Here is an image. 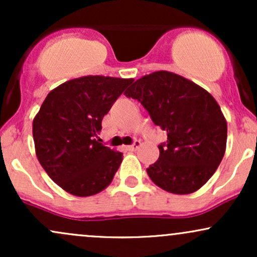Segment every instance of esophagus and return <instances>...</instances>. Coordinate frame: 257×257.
<instances>
[{"instance_id":"esophagus-1","label":"esophagus","mask_w":257,"mask_h":257,"mask_svg":"<svg viewBox=\"0 0 257 257\" xmlns=\"http://www.w3.org/2000/svg\"><path fill=\"white\" fill-rule=\"evenodd\" d=\"M141 146V141L140 140H135L134 141V144H133V145H131V146H126L125 149L126 150H129V151H135V150H138L139 147Z\"/></svg>"}]
</instances>
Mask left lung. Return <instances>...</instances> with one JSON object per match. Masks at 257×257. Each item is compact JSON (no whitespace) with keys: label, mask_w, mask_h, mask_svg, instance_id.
Returning a JSON list of instances; mask_svg holds the SVG:
<instances>
[{"label":"left lung","mask_w":257,"mask_h":257,"mask_svg":"<svg viewBox=\"0 0 257 257\" xmlns=\"http://www.w3.org/2000/svg\"><path fill=\"white\" fill-rule=\"evenodd\" d=\"M167 132L159 158L146 169L150 179L175 194L196 192L213 176L226 151L227 122L211 94L168 71L139 78L124 91Z\"/></svg>","instance_id":"obj_1"}]
</instances>
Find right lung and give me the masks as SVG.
I'll use <instances>...</instances> for the list:
<instances>
[{
  "instance_id": "1",
  "label": "right lung",
  "mask_w": 257,
  "mask_h": 257,
  "mask_svg": "<svg viewBox=\"0 0 257 257\" xmlns=\"http://www.w3.org/2000/svg\"><path fill=\"white\" fill-rule=\"evenodd\" d=\"M133 78L84 76L67 81L44 99L32 123L38 162L55 184L89 197L111 184L123 153L99 143L102 118Z\"/></svg>"
}]
</instances>
